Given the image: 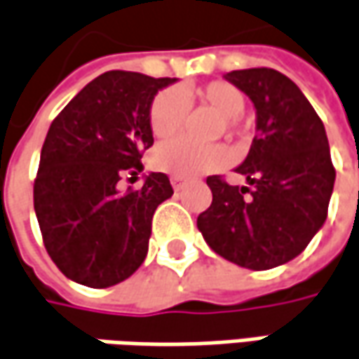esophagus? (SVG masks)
<instances>
[{
  "label": "esophagus",
  "mask_w": 359,
  "mask_h": 359,
  "mask_svg": "<svg viewBox=\"0 0 359 359\" xmlns=\"http://www.w3.org/2000/svg\"><path fill=\"white\" fill-rule=\"evenodd\" d=\"M170 184H172L175 191H180V189L184 187V180L180 179V177H172V179H170Z\"/></svg>",
  "instance_id": "obj_1"
}]
</instances>
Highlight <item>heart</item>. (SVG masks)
<instances>
[{"instance_id": "obj_1", "label": "heart", "mask_w": 359, "mask_h": 359, "mask_svg": "<svg viewBox=\"0 0 359 359\" xmlns=\"http://www.w3.org/2000/svg\"><path fill=\"white\" fill-rule=\"evenodd\" d=\"M193 94L201 102L212 106L219 114H223L226 118V126H233L235 118L241 116L245 110L243 94L229 82H210L196 88ZM187 112L189 104L182 92L175 88L163 90L161 94H156L150 106L152 134L161 140L175 136L182 128ZM152 161L156 168L172 177L191 179L225 166L231 161V152L225 147H196L187 140H172L154 150Z\"/></svg>"}]
</instances>
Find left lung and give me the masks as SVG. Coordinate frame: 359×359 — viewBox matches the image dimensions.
I'll use <instances>...</instances> for the list:
<instances>
[{
  "label": "left lung",
  "instance_id": "obj_1",
  "mask_svg": "<svg viewBox=\"0 0 359 359\" xmlns=\"http://www.w3.org/2000/svg\"><path fill=\"white\" fill-rule=\"evenodd\" d=\"M223 78L255 108L257 136L235 168L249 187L209 177L212 203L196 226L226 261L273 269L297 257L325 223L335 182L327 134L304 92L281 72L249 68Z\"/></svg>",
  "mask_w": 359,
  "mask_h": 359
}]
</instances>
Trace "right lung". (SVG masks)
<instances>
[{"label":"right lung","mask_w":359,"mask_h":359,"mask_svg":"<svg viewBox=\"0 0 359 359\" xmlns=\"http://www.w3.org/2000/svg\"><path fill=\"white\" fill-rule=\"evenodd\" d=\"M175 82L106 72L68 102L48 130L34 209L52 261L80 285L112 287L149 253L152 215L172 196L170 180L149 172L136 191H122L118 182L142 170V152L154 142L150 106Z\"/></svg>","instance_id":"obj_1"}]
</instances>
